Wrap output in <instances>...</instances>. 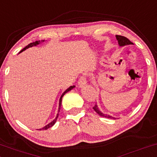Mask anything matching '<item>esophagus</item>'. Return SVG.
Returning <instances> with one entry per match:
<instances>
[{"label":"esophagus","instance_id":"obj_1","mask_svg":"<svg viewBox=\"0 0 157 157\" xmlns=\"http://www.w3.org/2000/svg\"><path fill=\"white\" fill-rule=\"evenodd\" d=\"M86 84V79L85 77H81L78 80V86L80 88L83 87Z\"/></svg>","mask_w":157,"mask_h":157}]
</instances>
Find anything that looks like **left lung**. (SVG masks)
I'll return each instance as SVG.
<instances>
[{"mask_svg":"<svg viewBox=\"0 0 157 157\" xmlns=\"http://www.w3.org/2000/svg\"><path fill=\"white\" fill-rule=\"evenodd\" d=\"M115 37H116V39L117 41H118V44H119L120 47H123V46H125V45H129V44H133V43L130 42V41L126 37L122 36H118V35L115 36ZM93 109H94V111H95L98 115H101V116L105 117V118H111V119H115V117H113L111 116V115H107V114H104V113H102V112L100 110L99 107H98L97 104L94 105Z\"/></svg>","mask_w":157,"mask_h":157,"instance_id":"1","label":"left lung"}]
</instances>
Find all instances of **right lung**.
Segmentation results:
<instances>
[{
	"label": "right lung",
	"instance_id": "add662e5",
	"mask_svg": "<svg viewBox=\"0 0 157 157\" xmlns=\"http://www.w3.org/2000/svg\"><path fill=\"white\" fill-rule=\"evenodd\" d=\"M44 42V40H41V41H36V42L30 43V44H29L28 45L26 46V47H25V48H23V49H22L21 51H20L19 53H21L22 51H25V50H26V49H27V48H31V47H33V46H37L38 44H41V43H42V42ZM75 86H70L69 88H68V89H67L66 90H65V92L63 93V94H62V95H61V97H60V98H59V109H58V113H57V115H56V118H55L54 119H53V120L52 121L50 122V123L46 125V126H44V127H42V128H41V129H37V130H48V128H50V127H53V125L55 124V123H56V120H57L58 116H59V111H60V107H61V104H62V98H63V95H64V94H65V93H67L68 92H69V91L71 90V89H74V88H75Z\"/></svg>",
	"mask_w": 157,
	"mask_h": 157
}]
</instances>
